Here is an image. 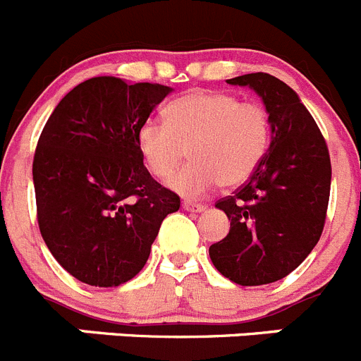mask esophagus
<instances>
[{
    "mask_svg": "<svg viewBox=\"0 0 361 361\" xmlns=\"http://www.w3.org/2000/svg\"><path fill=\"white\" fill-rule=\"evenodd\" d=\"M183 207H184V209H186V211H190V213H202V211L206 209V206H202V204L190 202V200H184Z\"/></svg>",
    "mask_w": 361,
    "mask_h": 361,
    "instance_id": "obj_1",
    "label": "esophagus"
}]
</instances>
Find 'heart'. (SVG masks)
I'll return each instance as SVG.
<instances>
[{"instance_id":"heart-1","label":"heart","mask_w":361,"mask_h":361,"mask_svg":"<svg viewBox=\"0 0 361 361\" xmlns=\"http://www.w3.org/2000/svg\"><path fill=\"white\" fill-rule=\"evenodd\" d=\"M164 118L166 123L148 120L137 128V150L157 178L171 175L190 150L193 163L168 180L184 197L249 180L272 141L269 111L229 92L190 91L166 105Z\"/></svg>"}]
</instances>
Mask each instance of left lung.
Here are the masks:
<instances>
[{
	"label": "left lung",
	"mask_w": 361,
	"mask_h": 361,
	"mask_svg": "<svg viewBox=\"0 0 361 361\" xmlns=\"http://www.w3.org/2000/svg\"><path fill=\"white\" fill-rule=\"evenodd\" d=\"M257 92L272 121V141L252 177L216 207L231 229L209 247L214 269L241 286L279 281L312 252L326 221L331 161L297 92L269 73L227 80Z\"/></svg>",
	"instance_id": "obj_1"
}]
</instances>
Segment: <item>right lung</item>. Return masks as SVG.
<instances>
[{"label": "right lung", "mask_w": 361, "mask_h": 361, "mask_svg": "<svg viewBox=\"0 0 361 361\" xmlns=\"http://www.w3.org/2000/svg\"><path fill=\"white\" fill-rule=\"evenodd\" d=\"M171 92L116 77L82 82L59 102L34 155L37 221L53 257L91 286H120L140 274L159 227L180 207L154 180L137 128Z\"/></svg>", "instance_id": "right-lung-1"}]
</instances>
